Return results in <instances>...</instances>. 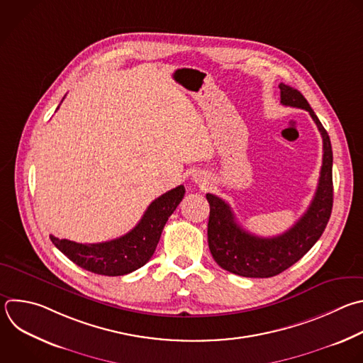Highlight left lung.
I'll return each mask as SVG.
<instances>
[{
	"instance_id": "1",
	"label": "left lung",
	"mask_w": 363,
	"mask_h": 363,
	"mask_svg": "<svg viewBox=\"0 0 363 363\" xmlns=\"http://www.w3.org/2000/svg\"><path fill=\"white\" fill-rule=\"evenodd\" d=\"M281 104L309 112L322 135L323 158L319 184L306 212L286 232L272 238L257 236L235 220L230 206L213 194L209 202L208 245L215 262L225 271L247 278H271L298 262L323 233L333 205L330 140L306 98L295 88L279 84Z\"/></svg>"
}]
</instances>
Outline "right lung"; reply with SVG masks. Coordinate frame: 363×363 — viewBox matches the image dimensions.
<instances>
[{
  "instance_id": "add662e5",
  "label": "right lung",
  "mask_w": 363,
  "mask_h": 363,
  "mask_svg": "<svg viewBox=\"0 0 363 363\" xmlns=\"http://www.w3.org/2000/svg\"><path fill=\"white\" fill-rule=\"evenodd\" d=\"M184 195V185L165 192L151 202L134 229L106 242L79 244L52 235L50 238L68 259L82 269L105 277L127 275L151 259L168 218L177 209Z\"/></svg>"
}]
</instances>
